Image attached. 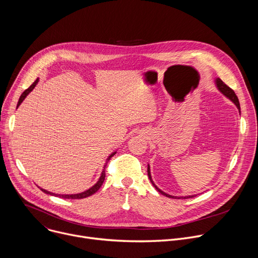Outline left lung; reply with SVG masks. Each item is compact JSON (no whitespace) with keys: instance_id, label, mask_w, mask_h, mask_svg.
<instances>
[{"instance_id":"left-lung-1","label":"left lung","mask_w":258,"mask_h":258,"mask_svg":"<svg viewBox=\"0 0 258 258\" xmlns=\"http://www.w3.org/2000/svg\"><path fill=\"white\" fill-rule=\"evenodd\" d=\"M215 85H216V87H217V89H218V91L220 92V93H223L227 98H229L236 106H237V108L239 109V112L241 113V111H240V103H239V100H238V97L236 96V94H235V92L230 88V87H228L222 80L220 79H216L215 80ZM147 171H148V176H149V178H150V180H151V182H152V185L154 186V188L160 193V194H162V195H164V196H166V197H168V198H177V199H187V198H192V197H194V196H196V195H192V196H185V197H176V196H171V195H168V194H166V193H164L163 191H161L155 183H154V181L152 180V177H151V172H150V166H149V164H148V169H147Z\"/></svg>"}]
</instances>
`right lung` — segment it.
<instances>
[{
	"label": "right lung",
	"instance_id": "right-lung-1",
	"mask_svg": "<svg viewBox=\"0 0 258 258\" xmlns=\"http://www.w3.org/2000/svg\"><path fill=\"white\" fill-rule=\"evenodd\" d=\"M39 83V79H36V81L28 88V89H26L23 93H22V95L20 96V98H19V101H18V104H17V107L22 103V101L25 99V97L34 89V87H35V85ZM115 153L116 152H113L112 154H110V156L107 158V161H106V164H107V162L110 160V158H111L113 155H115ZM106 164L104 165V168H103V170H102V173H101V176H100V178L98 179V181L95 183V185L92 187V188H90L89 190H87V191H85V192H82V193H79V194H71V195H61V194H55V193H51V192H49V191H47V190H44V189H42V188H40L44 193H46V194H49V195H54V196H57V197H60V198H64V199H83V198H86V197H89V196H91V195H93V194H95L100 188H101V186L103 185V181H104V179H105V168H106Z\"/></svg>",
	"mask_w": 258,
	"mask_h": 258
}]
</instances>
